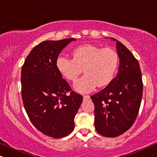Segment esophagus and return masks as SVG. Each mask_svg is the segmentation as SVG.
<instances>
[{
  "instance_id": "esophagus-1",
  "label": "esophagus",
  "mask_w": 157,
  "mask_h": 157,
  "mask_svg": "<svg viewBox=\"0 0 157 157\" xmlns=\"http://www.w3.org/2000/svg\"><path fill=\"white\" fill-rule=\"evenodd\" d=\"M90 99V96L89 95H84L83 96V99Z\"/></svg>"
}]
</instances>
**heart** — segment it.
Segmentation results:
<instances>
[{
  "mask_svg": "<svg viewBox=\"0 0 157 157\" xmlns=\"http://www.w3.org/2000/svg\"><path fill=\"white\" fill-rule=\"evenodd\" d=\"M72 56L73 59L59 56L56 66L60 75L71 82H75L84 69L86 75L75 84L77 91L88 93L97 86H107L114 79L119 58L113 49L87 44L75 48Z\"/></svg>",
  "mask_w": 157,
  "mask_h": 157,
  "instance_id": "heart-1",
  "label": "heart"
}]
</instances>
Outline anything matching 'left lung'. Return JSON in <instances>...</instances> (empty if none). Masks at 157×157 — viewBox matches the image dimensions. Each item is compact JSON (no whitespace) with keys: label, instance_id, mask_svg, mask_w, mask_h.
Wrapping results in <instances>:
<instances>
[{"label":"left lung","instance_id":"1","mask_svg":"<svg viewBox=\"0 0 157 157\" xmlns=\"http://www.w3.org/2000/svg\"><path fill=\"white\" fill-rule=\"evenodd\" d=\"M116 48L120 58L118 75L106 88L90 96L94 105L95 129L107 137L122 135L133 125L143 96L138 60L120 41H117Z\"/></svg>","mask_w":157,"mask_h":157}]
</instances>
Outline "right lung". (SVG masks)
I'll return each instance as SVG.
<instances>
[{
	"mask_svg": "<svg viewBox=\"0 0 157 157\" xmlns=\"http://www.w3.org/2000/svg\"><path fill=\"white\" fill-rule=\"evenodd\" d=\"M75 40L42 41L32 49L22 67L21 94L26 113L39 131L53 138L73 131L82 101V96L71 90L56 66L61 50Z\"/></svg>",
	"mask_w": 157,
	"mask_h": 157,
	"instance_id": "right-lung-1",
	"label": "right lung"
}]
</instances>
